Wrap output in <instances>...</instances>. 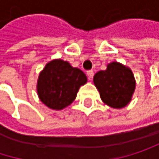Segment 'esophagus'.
<instances>
[{
	"mask_svg": "<svg viewBox=\"0 0 159 159\" xmlns=\"http://www.w3.org/2000/svg\"><path fill=\"white\" fill-rule=\"evenodd\" d=\"M86 75H87L88 79L91 80L92 79V77L94 76V72H93L92 70H89V71H87V72H86Z\"/></svg>",
	"mask_w": 159,
	"mask_h": 159,
	"instance_id": "34e87169",
	"label": "esophagus"
}]
</instances>
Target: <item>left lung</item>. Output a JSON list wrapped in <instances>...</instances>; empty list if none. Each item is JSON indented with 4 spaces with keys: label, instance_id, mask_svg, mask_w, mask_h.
<instances>
[{
    "label": "left lung",
    "instance_id": "8db88e82",
    "mask_svg": "<svg viewBox=\"0 0 159 159\" xmlns=\"http://www.w3.org/2000/svg\"><path fill=\"white\" fill-rule=\"evenodd\" d=\"M94 83L102 101L115 109L125 107L131 101L135 88L132 71L116 61L110 63L107 70L97 73Z\"/></svg>",
    "mask_w": 159,
    "mask_h": 159
}]
</instances>
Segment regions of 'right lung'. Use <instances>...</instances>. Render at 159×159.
<instances>
[{
    "label": "right lung",
    "mask_w": 159,
    "mask_h": 159,
    "mask_svg": "<svg viewBox=\"0 0 159 159\" xmlns=\"http://www.w3.org/2000/svg\"><path fill=\"white\" fill-rule=\"evenodd\" d=\"M86 80L85 75L69 62L54 60L48 62L39 76L38 94L48 108L61 110L75 99L79 87Z\"/></svg>",
    "instance_id": "1"
}]
</instances>
